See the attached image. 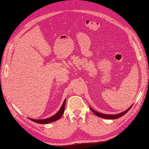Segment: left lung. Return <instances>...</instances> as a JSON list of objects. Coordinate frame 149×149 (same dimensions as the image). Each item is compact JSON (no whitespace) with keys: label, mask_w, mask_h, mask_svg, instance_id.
<instances>
[{"label":"left lung","mask_w":149,"mask_h":149,"mask_svg":"<svg viewBox=\"0 0 149 149\" xmlns=\"http://www.w3.org/2000/svg\"><path fill=\"white\" fill-rule=\"evenodd\" d=\"M132 106V105L128 108V109L124 111H123L121 113H118V114H113V115H110V114H104V113H100L99 111H95L94 109H92L91 107H89L90 109L91 110V111L94 113L99 117H100V118H105V119H108V120H115V119H117V118H119L121 117L122 116L125 115L126 113L129 111L131 107Z\"/></svg>","instance_id":"left-lung-1"}]
</instances>
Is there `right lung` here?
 I'll return each mask as SVG.
<instances>
[{
  "label": "right lung",
  "instance_id": "add662e5",
  "mask_svg": "<svg viewBox=\"0 0 149 149\" xmlns=\"http://www.w3.org/2000/svg\"><path fill=\"white\" fill-rule=\"evenodd\" d=\"M65 103H66V99L63 101V103L62 105H61L59 111L57 113L52 116H51L50 118H45V119H39V120L33 119V118H29V119L31 121H33L35 123H39V124H47V123H50L57 121L60 118L64 113Z\"/></svg>",
  "mask_w": 149,
  "mask_h": 149
}]
</instances>
